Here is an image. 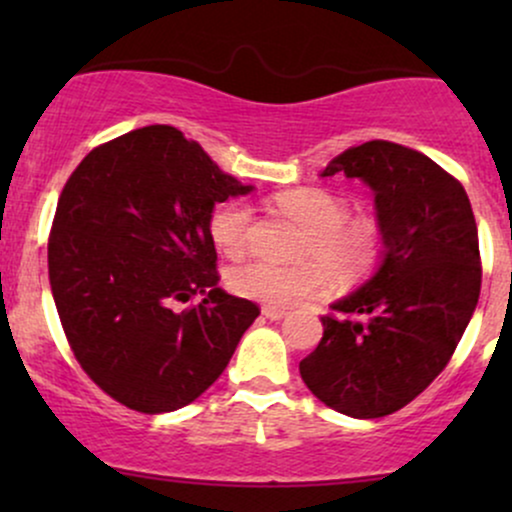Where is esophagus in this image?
<instances>
[{
	"mask_svg": "<svg viewBox=\"0 0 512 512\" xmlns=\"http://www.w3.org/2000/svg\"><path fill=\"white\" fill-rule=\"evenodd\" d=\"M262 315L267 317V320H284V317H286V310H281V308H272V305H264V308H262Z\"/></svg>",
	"mask_w": 512,
	"mask_h": 512,
	"instance_id": "34e87169",
	"label": "esophagus"
}]
</instances>
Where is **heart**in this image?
Listing matches in <instances>:
<instances>
[{
	"mask_svg": "<svg viewBox=\"0 0 512 512\" xmlns=\"http://www.w3.org/2000/svg\"><path fill=\"white\" fill-rule=\"evenodd\" d=\"M276 207L303 228L298 264L248 260L228 272V286L238 296L272 308H291L322 296L330 274L339 284H354L375 267L380 255V228L368 216L346 219V202L322 187H293L276 195ZM252 211L243 202H228L209 216V236L226 255L245 248Z\"/></svg>",
	"mask_w": 512,
	"mask_h": 512,
	"instance_id": "1",
	"label": "heart"
}]
</instances>
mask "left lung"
<instances>
[{"mask_svg": "<svg viewBox=\"0 0 512 512\" xmlns=\"http://www.w3.org/2000/svg\"><path fill=\"white\" fill-rule=\"evenodd\" d=\"M322 178L373 190L383 260L322 317L301 378L322 404L380 419L419 397L448 366L481 289L479 236L464 187L402 144L366 142L332 158Z\"/></svg>", "mask_w": 512, "mask_h": 512, "instance_id": "left-lung-1", "label": "left lung"}]
</instances>
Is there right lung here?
Returning <instances> with one entry per match:
<instances>
[{
    "label": "right lung",
    "mask_w": 512,
    "mask_h": 512,
    "mask_svg": "<svg viewBox=\"0 0 512 512\" xmlns=\"http://www.w3.org/2000/svg\"><path fill=\"white\" fill-rule=\"evenodd\" d=\"M248 192L170 125L96 146L64 185L48 243L52 298L76 361L125 407L195 402L260 315L216 286L209 236L216 204ZM195 295L205 298L177 310Z\"/></svg>",
    "instance_id": "1"
}]
</instances>
